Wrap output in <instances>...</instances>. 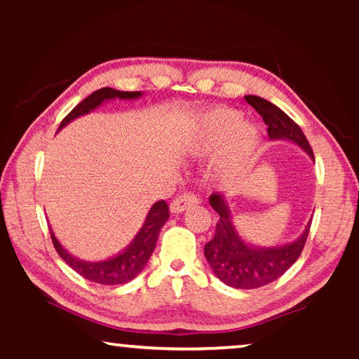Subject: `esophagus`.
<instances>
[{
	"instance_id": "1",
	"label": "esophagus",
	"mask_w": 359,
	"mask_h": 359,
	"mask_svg": "<svg viewBox=\"0 0 359 359\" xmlns=\"http://www.w3.org/2000/svg\"><path fill=\"white\" fill-rule=\"evenodd\" d=\"M198 203H199V198L196 196V194L191 191H187L184 194H179L177 198H174L169 208H171L172 214H179V212H184L188 208H191V205L198 204Z\"/></svg>"
}]
</instances>
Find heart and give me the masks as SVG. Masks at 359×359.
Listing matches in <instances>:
<instances>
[{
	"label": "heart",
	"instance_id": "1",
	"mask_svg": "<svg viewBox=\"0 0 359 359\" xmlns=\"http://www.w3.org/2000/svg\"><path fill=\"white\" fill-rule=\"evenodd\" d=\"M239 120V111L231 107H215L205 112L188 144L191 154H209L224 142V156L229 163L244 161L258 145L259 136L255 126Z\"/></svg>",
	"mask_w": 359,
	"mask_h": 359
}]
</instances>
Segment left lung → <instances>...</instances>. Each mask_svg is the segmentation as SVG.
Segmentation results:
<instances>
[{"label":"left lung","instance_id":"1","mask_svg":"<svg viewBox=\"0 0 359 359\" xmlns=\"http://www.w3.org/2000/svg\"><path fill=\"white\" fill-rule=\"evenodd\" d=\"M245 101L263 117L271 139H290L313 158V151L307 137L294 120H291L282 109L264 98L255 95L244 96ZM210 205L220 215L217 222L215 234L204 247V255L214 274L228 287L241 290H253L269 285L282 277L299 258L306 245L311 223L299 239L293 244L253 248L242 241L231 223L228 205L222 194H210Z\"/></svg>","mask_w":359,"mask_h":359}]
</instances>
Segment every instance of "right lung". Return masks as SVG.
Segmentation results:
<instances>
[{
  "instance_id": "add662e5",
  "label": "right lung",
  "mask_w": 359,
  "mask_h": 359,
  "mask_svg": "<svg viewBox=\"0 0 359 359\" xmlns=\"http://www.w3.org/2000/svg\"><path fill=\"white\" fill-rule=\"evenodd\" d=\"M141 96L139 92H120V90L114 88H100L93 92L90 96H87L82 102L72 109V111L66 115L60 123V128H63L65 125H68L71 120H74L79 115L88 114L93 111L95 107H98L102 101L120 98V100H133ZM169 217V208L165 201H158L154 204V208L149 210V215L145 218V223L142 224L141 231H139L135 241L131 242V245L126 248L123 253L117 255L111 259L98 261V263H88V261L76 259L74 257L65 250L60 245L55 236L50 231V238L55 247L57 253L62 257V259L66 261V264L72 267L77 274H81L83 278H87L90 282L101 283V285H123L135 278L139 272L144 269V266L147 264L151 252L155 250L158 234L163 224L166 223Z\"/></svg>"
}]
</instances>
